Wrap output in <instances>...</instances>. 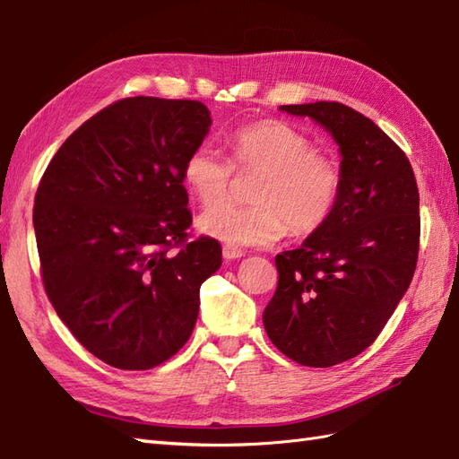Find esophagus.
I'll return each mask as SVG.
<instances>
[{
  "mask_svg": "<svg viewBox=\"0 0 459 459\" xmlns=\"http://www.w3.org/2000/svg\"><path fill=\"white\" fill-rule=\"evenodd\" d=\"M246 255V251H241L233 246H223V259H239Z\"/></svg>",
  "mask_w": 459,
  "mask_h": 459,
  "instance_id": "obj_1",
  "label": "esophagus"
}]
</instances>
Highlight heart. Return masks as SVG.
I'll list each match as a JSON object with an SVG mask.
<instances>
[{
  "mask_svg": "<svg viewBox=\"0 0 459 459\" xmlns=\"http://www.w3.org/2000/svg\"><path fill=\"white\" fill-rule=\"evenodd\" d=\"M230 160L200 145L182 165L188 195L207 208L227 195L232 170L257 171L250 191L251 207L221 204L200 213L198 230L230 246L267 247L284 231L312 236L338 208L343 172L330 152L284 121L263 119L238 127L228 137Z\"/></svg>",
  "mask_w": 459,
  "mask_h": 459,
  "instance_id": "obj_1",
  "label": "heart"
}]
</instances>
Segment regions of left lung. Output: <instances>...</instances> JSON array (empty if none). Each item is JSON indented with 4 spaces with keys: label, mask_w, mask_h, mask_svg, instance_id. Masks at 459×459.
<instances>
[{
    "label": "left lung",
    "mask_w": 459,
    "mask_h": 459,
    "mask_svg": "<svg viewBox=\"0 0 459 459\" xmlns=\"http://www.w3.org/2000/svg\"><path fill=\"white\" fill-rule=\"evenodd\" d=\"M330 131L343 190L332 220L274 257L279 284L263 312L269 340L307 368L348 361L377 340L419 261V188L409 159L369 117L340 101L281 106Z\"/></svg>",
    "instance_id": "8db88e82"
}]
</instances>
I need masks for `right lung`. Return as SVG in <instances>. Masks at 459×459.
<instances>
[{
	"label": "right lung",
	"mask_w": 459,
	"mask_h": 459,
	"mask_svg": "<svg viewBox=\"0 0 459 459\" xmlns=\"http://www.w3.org/2000/svg\"><path fill=\"white\" fill-rule=\"evenodd\" d=\"M212 124L198 100L135 96L84 121L39 182L33 226L45 292L98 359L145 371L170 359L221 264L188 233L182 165Z\"/></svg>",
	"instance_id": "right-lung-1"
}]
</instances>
